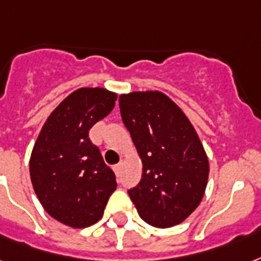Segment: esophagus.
<instances>
[{"instance_id":"esophagus-1","label":"esophagus","mask_w":261,"mask_h":261,"mask_svg":"<svg viewBox=\"0 0 261 261\" xmlns=\"http://www.w3.org/2000/svg\"><path fill=\"white\" fill-rule=\"evenodd\" d=\"M113 170H115V172H116V174H119V172H120V170H122V162L113 167Z\"/></svg>"}]
</instances>
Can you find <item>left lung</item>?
Returning <instances> with one entry per match:
<instances>
[{
    "label": "left lung",
    "instance_id": "8db88e82",
    "mask_svg": "<svg viewBox=\"0 0 261 261\" xmlns=\"http://www.w3.org/2000/svg\"><path fill=\"white\" fill-rule=\"evenodd\" d=\"M120 113L142 162V178L128 190L139 216L157 228L182 223L205 194L210 162L196 128L167 94L131 91Z\"/></svg>",
    "mask_w": 261,
    "mask_h": 261
}]
</instances>
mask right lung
Segmentation results:
<instances>
[{"label":"right lung","mask_w":261,"mask_h":261,"mask_svg":"<svg viewBox=\"0 0 261 261\" xmlns=\"http://www.w3.org/2000/svg\"><path fill=\"white\" fill-rule=\"evenodd\" d=\"M117 94L102 87L72 91L49 115L30 157V178L43 210L60 223L83 228L98 222L116 190L113 171L89 131L115 107Z\"/></svg>","instance_id":"1"}]
</instances>
